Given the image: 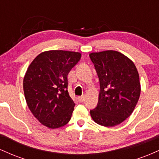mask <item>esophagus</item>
I'll list each match as a JSON object with an SVG mask.
<instances>
[{
    "label": "esophagus",
    "mask_w": 159,
    "mask_h": 159,
    "mask_svg": "<svg viewBox=\"0 0 159 159\" xmlns=\"http://www.w3.org/2000/svg\"><path fill=\"white\" fill-rule=\"evenodd\" d=\"M78 101H79V102H83L85 99V96H79V97H78Z\"/></svg>",
    "instance_id": "obj_1"
}]
</instances>
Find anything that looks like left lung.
Segmentation results:
<instances>
[{
  "label": "left lung",
  "mask_w": 159,
  "mask_h": 159,
  "mask_svg": "<svg viewBox=\"0 0 159 159\" xmlns=\"http://www.w3.org/2000/svg\"><path fill=\"white\" fill-rule=\"evenodd\" d=\"M99 79L97 106L90 110L98 125L111 127L129 117L140 94L139 75L134 63L116 51L90 54Z\"/></svg>",
  "instance_id": "8db88e82"
}]
</instances>
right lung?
<instances>
[{
    "label": "right lung",
    "instance_id": "add662e5",
    "mask_svg": "<svg viewBox=\"0 0 159 159\" xmlns=\"http://www.w3.org/2000/svg\"><path fill=\"white\" fill-rule=\"evenodd\" d=\"M78 52L54 50L39 54L29 66L23 87L27 106L45 126L57 129L71 119L75 103L68 92V74L78 63Z\"/></svg>",
    "mask_w": 159,
    "mask_h": 159
}]
</instances>
